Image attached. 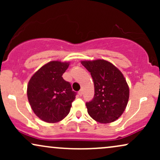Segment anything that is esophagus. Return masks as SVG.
I'll return each instance as SVG.
<instances>
[{"instance_id":"obj_1","label":"esophagus","mask_w":160,"mask_h":160,"mask_svg":"<svg viewBox=\"0 0 160 160\" xmlns=\"http://www.w3.org/2000/svg\"><path fill=\"white\" fill-rule=\"evenodd\" d=\"M78 95H80V96H82V90H80V91L78 92Z\"/></svg>"}]
</instances>
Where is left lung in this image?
I'll use <instances>...</instances> for the list:
<instances>
[{"label":"left lung","instance_id":"left-lung-1","mask_svg":"<svg viewBox=\"0 0 160 160\" xmlns=\"http://www.w3.org/2000/svg\"><path fill=\"white\" fill-rule=\"evenodd\" d=\"M94 82L95 95L86 106L89 115L101 123H110L122 114L128 104L129 88L122 72L104 59L82 61Z\"/></svg>","mask_w":160,"mask_h":160}]
</instances>
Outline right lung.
I'll use <instances>...</instances> for the list:
<instances>
[{
	"label": "right lung",
	"mask_w": 160,
	"mask_h": 160,
	"mask_svg": "<svg viewBox=\"0 0 160 160\" xmlns=\"http://www.w3.org/2000/svg\"><path fill=\"white\" fill-rule=\"evenodd\" d=\"M68 66L69 62H49L29 80L28 99L34 113L44 122H59L69 113L77 94L62 78Z\"/></svg>",
	"instance_id": "1"
}]
</instances>
